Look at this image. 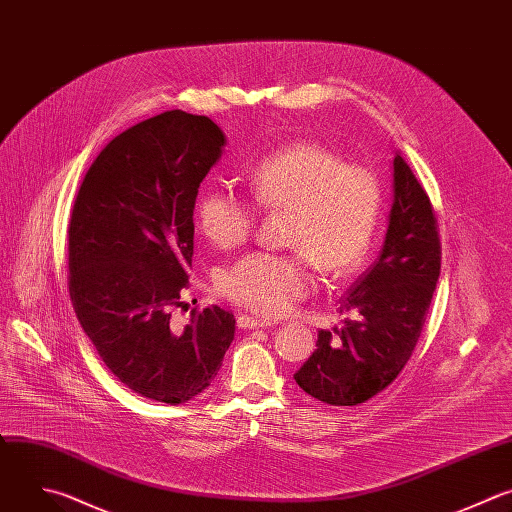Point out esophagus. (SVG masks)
I'll list each match as a JSON object with an SVG mask.
<instances>
[{
  "label": "esophagus",
  "mask_w": 512,
  "mask_h": 512,
  "mask_svg": "<svg viewBox=\"0 0 512 512\" xmlns=\"http://www.w3.org/2000/svg\"><path fill=\"white\" fill-rule=\"evenodd\" d=\"M238 325L242 329H266L274 323H270L266 319H256V317H250V315H242V317H238Z\"/></svg>",
  "instance_id": "34e87169"
}]
</instances>
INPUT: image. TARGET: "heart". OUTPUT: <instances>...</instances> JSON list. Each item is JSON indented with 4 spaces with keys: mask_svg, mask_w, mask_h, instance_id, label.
Segmentation results:
<instances>
[{
    "mask_svg": "<svg viewBox=\"0 0 512 512\" xmlns=\"http://www.w3.org/2000/svg\"><path fill=\"white\" fill-rule=\"evenodd\" d=\"M254 205L286 212V254L252 252L226 266L218 290L262 317L292 311L315 288V268L345 280L367 262L383 216V183L375 169L317 141L290 143L256 163L248 177ZM195 220L212 244L236 248L250 240L258 214L224 187L203 189Z\"/></svg>",
    "mask_w": 512,
    "mask_h": 512,
    "instance_id": "b5f03b06",
    "label": "heart"
}]
</instances>
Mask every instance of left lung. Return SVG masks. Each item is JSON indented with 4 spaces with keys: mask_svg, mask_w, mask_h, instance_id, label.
<instances>
[{
    "mask_svg": "<svg viewBox=\"0 0 512 512\" xmlns=\"http://www.w3.org/2000/svg\"><path fill=\"white\" fill-rule=\"evenodd\" d=\"M442 264L438 220L412 167L395 153L393 206L377 262L339 300L343 327L319 331L296 383L331 405H359L383 391L410 361Z\"/></svg>",
    "mask_w": 512,
    "mask_h": 512,
    "instance_id": "obj_1",
    "label": "left lung"
}]
</instances>
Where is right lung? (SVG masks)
Instances as JSON below:
<instances>
[{"mask_svg":"<svg viewBox=\"0 0 512 512\" xmlns=\"http://www.w3.org/2000/svg\"><path fill=\"white\" fill-rule=\"evenodd\" d=\"M226 137L203 115L165 111L117 135L86 171L68 226V292L111 373L141 397L183 403L206 389L234 341L220 306L171 327L193 256L197 187Z\"/></svg>","mask_w":512,"mask_h":512,"instance_id":"add662e5","label":"right lung"}]
</instances>
